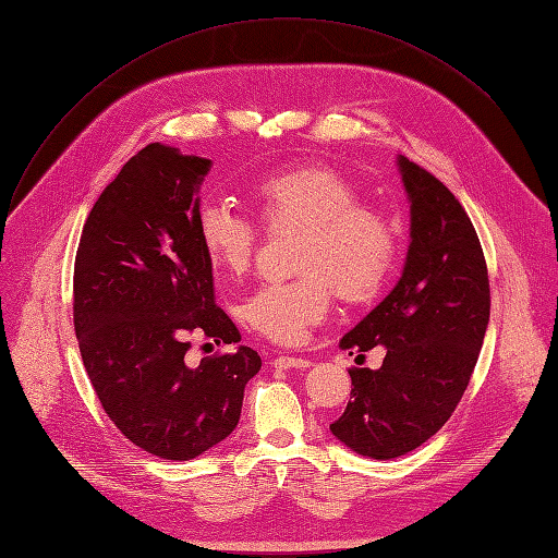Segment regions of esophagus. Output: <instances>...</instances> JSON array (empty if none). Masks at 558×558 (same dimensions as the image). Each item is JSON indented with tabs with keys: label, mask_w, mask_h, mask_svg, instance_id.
<instances>
[{
	"label": "esophagus",
	"mask_w": 558,
	"mask_h": 558,
	"mask_svg": "<svg viewBox=\"0 0 558 558\" xmlns=\"http://www.w3.org/2000/svg\"><path fill=\"white\" fill-rule=\"evenodd\" d=\"M274 366L276 368H307V366H312V362L310 360H303V357H276L274 360Z\"/></svg>",
	"instance_id": "obj_1"
}]
</instances>
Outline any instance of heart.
I'll use <instances>...</instances> for the list:
<instances>
[{
	"instance_id": "b5f03b06",
	"label": "heart",
	"mask_w": 558,
	"mask_h": 558,
	"mask_svg": "<svg viewBox=\"0 0 558 558\" xmlns=\"http://www.w3.org/2000/svg\"><path fill=\"white\" fill-rule=\"evenodd\" d=\"M269 228L301 226L299 271L289 282L259 287L244 305L248 326L276 343H299L330 316L335 286L348 301L375 296L391 271L393 228L383 213L357 203V185L328 165L289 167L259 179L251 190ZM198 242L213 267L232 276L248 269L257 228L221 201L196 213Z\"/></svg>"
}]
</instances>
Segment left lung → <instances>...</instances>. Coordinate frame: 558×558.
Segmentation results:
<instances>
[{
    "mask_svg": "<svg viewBox=\"0 0 558 558\" xmlns=\"http://www.w3.org/2000/svg\"><path fill=\"white\" fill-rule=\"evenodd\" d=\"M409 201V246L393 289L343 335V350L383 345L379 368H350L353 400L330 432L353 452L396 459L423 446L457 409L490 316L486 259L454 194L396 158ZM364 357V355H357Z\"/></svg>",
    "mask_w": 558,
    "mask_h": 558,
    "instance_id": "obj_1",
    "label": "left lung"
}]
</instances>
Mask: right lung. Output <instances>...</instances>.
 I'll list each match as a JSON object with an SVG mask.
<instances>
[{
  "mask_svg": "<svg viewBox=\"0 0 558 558\" xmlns=\"http://www.w3.org/2000/svg\"><path fill=\"white\" fill-rule=\"evenodd\" d=\"M213 160L146 144L93 205L74 264V330L108 418L137 448L187 461L238 427L262 360L215 305L213 262L196 234ZM198 327L234 354L184 362Z\"/></svg>",
  "mask_w": 558,
  "mask_h": 558,
  "instance_id": "add662e5",
  "label": "right lung"
}]
</instances>
